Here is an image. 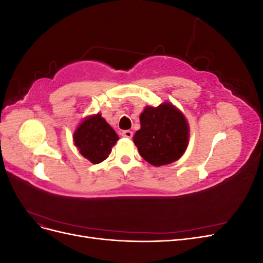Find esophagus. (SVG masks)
Segmentation results:
<instances>
[{
  "label": "esophagus",
  "mask_w": 263,
  "mask_h": 263,
  "mask_svg": "<svg viewBox=\"0 0 263 263\" xmlns=\"http://www.w3.org/2000/svg\"><path fill=\"white\" fill-rule=\"evenodd\" d=\"M122 136L125 138H132L133 137V132L130 130H123L122 132Z\"/></svg>",
  "instance_id": "1"
}]
</instances>
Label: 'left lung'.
<instances>
[{"mask_svg":"<svg viewBox=\"0 0 263 263\" xmlns=\"http://www.w3.org/2000/svg\"><path fill=\"white\" fill-rule=\"evenodd\" d=\"M140 126L134 142L150 164H169L184 154L189 142L187 122L170 103L146 107L140 115Z\"/></svg>","mask_w":263,"mask_h":263,"instance_id":"8db88e82","label":"left lung"}]
</instances>
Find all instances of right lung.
<instances>
[{"label":"right lung","instance_id":"1","mask_svg":"<svg viewBox=\"0 0 263 263\" xmlns=\"http://www.w3.org/2000/svg\"><path fill=\"white\" fill-rule=\"evenodd\" d=\"M73 138L80 154L94 164L104 161L118 140L117 134L100 114L83 121Z\"/></svg>","mask_w":263,"mask_h":263}]
</instances>
